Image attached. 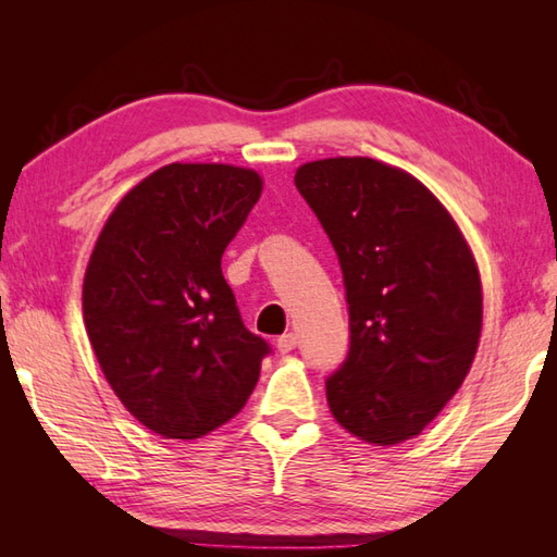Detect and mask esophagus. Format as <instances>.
<instances>
[{
  "mask_svg": "<svg viewBox=\"0 0 557 557\" xmlns=\"http://www.w3.org/2000/svg\"><path fill=\"white\" fill-rule=\"evenodd\" d=\"M297 345H299V337L294 333H285L282 337H277V349L282 354H289L292 349H297Z\"/></svg>",
  "mask_w": 557,
  "mask_h": 557,
  "instance_id": "obj_1",
  "label": "esophagus"
}]
</instances>
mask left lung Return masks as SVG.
<instances>
[{
	"instance_id": "1",
	"label": "left lung",
	"mask_w": 557,
	"mask_h": 557,
	"mask_svg": "<svg viewBox=\"0 0 557 557\" xmlns=\"http://www.w3.org/2000/svg\"><path fill=\"white\" fill-rule=\"evenodd\" d=\"M299 194L333 244L349 351L327 375L339 425L366 443L419 435L465 383L481 335V280L465 236L411 174L371 158L301 164Z\"/></svg>"
}]
</instances>
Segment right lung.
I'll return each mask as SVG.
<instances>
[{"mask_svg": "<svg viewBox=\"0 0 557 557\" xmlns=\"http://www.w3.org/2000/svg\"><path fill=\"white\" fill-rule=\"evenodd\" d=\"M263 191L253 170L174 162L114 208L83 280V318L108 383L164 437L239 413L272 351L242 321L222 253Z\"/></svg>", "mask_w": 557, "mask_h": 557, "instance_id": "right-lung-1", "label": "right lung"}]
</instances>
